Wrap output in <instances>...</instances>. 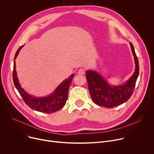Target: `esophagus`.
<instances>
[{"label": "esophagus", "instance_id": "34e87169", "mask_svg": "<svg viewBox=\"0 0 154 154\" xmlns=\"http://www.w3.org/2000/svg\"><path fill=\"white\" fill-rule=\"evenodd\" d=\"M85 72V70L84 69H80L78 70V74L80 75H84Z\"/></svg>", "mask_w": 154, "mask_h": 154}]
</instances>
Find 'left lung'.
<instances>
[{
    "label": "left lung",
    "mask_w": 154,
    "mask_h": 154,
    "mask_svg": "<svg viewBox=\"0 0 154 154\" xmlns=\"http://www.w3.org/2000/svg\"><path fill=\"white\" fill-rule=\"evenodd\" d=\"M135 63V70L124 84L110 85L107 80L98 72L93 70L86 71V79L91 99L98 105L106 108L119 106L126 102L132 95L139 75V62L132 44L129 43Z\"/></svg>",
    "instance_id": "obj_1"
}]
</instances>
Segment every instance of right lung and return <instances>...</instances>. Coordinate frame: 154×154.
I'll return each mask as SVG.
<instances>
[{
	"label": "right lung",
	"instance_id": "add662e5",
	"mask_svg": "<svg viewBox=\"0 0 154 154\" xmlns=\"http://www.w3.org/2000/svg\"><path fill=\"white\" fill-rule=\"evenodd\" d=\"M23 47H20L15 55L16 59L20 51ZM15 61L14 63L13 80L15 86L20 95L23 98L25 103L32 109L45 113H52L62 108L66 104L68 97L69 85L74 76L71 74L68 78L63 80L50 95L45 97H35L28 94L22 87L17 77Z\"/></svg>",
	"mask_w": 154,
	"mask_h": 154
}]
</instances>
